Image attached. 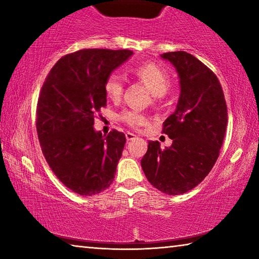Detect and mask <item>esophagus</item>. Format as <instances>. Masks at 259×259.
<instances>
[{
  "mask_svg": "<svg viewBox=\"0 0 259 259\" xmlns=\"http://www.w3.org/2000/svg\"><path fill=\"white\" fill-rule=\"evenodd\" d=\"M125 137H126V140H134V139H136V137H137V136H136L133 133H126L125 134Z\"/></svg>",
  "mask_w": 259,
  "mask_h": 259,
  "instance_id": "obj_1",
  "label": "esophagus"
}]
</instances>
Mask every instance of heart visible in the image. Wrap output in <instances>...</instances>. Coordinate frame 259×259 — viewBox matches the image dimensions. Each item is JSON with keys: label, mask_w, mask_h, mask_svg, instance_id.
<instances>
[{"label": "heart", "mask_w": 259, "mask_h": 259, "mask_svg": "<svg viewBox=\"0 0 259 259\" xmlns=\"http://www.w3.org/2000/svg\"><path fill=\"white\" fill-rule=\"evenodd\" d=\"M134 73L140 80L145 81L150 85L151 91L156 97L164 96L171 85V80H170L168 74L154 64L140 65L134 69ZM104 88L108 98L112 100H119L123 94L124 78L119 73H113L106 78ZM121 119L133 128H138V126L145 124L147 121L145 114L138 111V109H129V111L123 112L121 114Z\"/></svg>", "instance_id": "obj_1"}]
</instances>
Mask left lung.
Wrapping results in <instances>:
<instances>
[{
	"mask_svg": "<svg viewBox=\"0 0 259 259\" xmlns=\"http://www.w3.org/2000/svg\"><path fill=\"white\" fill-rule=\"evenodd\" d=\"M161 58L176 68L181 87L176 109L163 122V133L172 144L162 150L159 142H148L140 163L153 186L179 195L199 185L216 163L227 107L217 76L194 56L175 51Z\"/></svg>",
	"mask_w": 259,
	"mask_h": 259,
	"instance_id": "left-lung-1",
	"label": "left lung"
}]
</instances>
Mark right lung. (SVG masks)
I'll return each instance as SVG.
<instances>
[{"mask_svg":"<svg viewBox=\"0 0 259 259\" xmlns=\"http://www.w3.org/2000/svg\"><path fill=\"white\" fill-rule=\"evenodd\" d=\"M131 50L84 49L57 61L42 87L36 130L48 164L59 181L80 195L108 188L124 148L125 136L94 128L106 106L105 81L124 64Z\"/></svg>","mask_w":259,"mask_h":259,"instance_id":"add662e5","label":"right lung"}]
</instances>
